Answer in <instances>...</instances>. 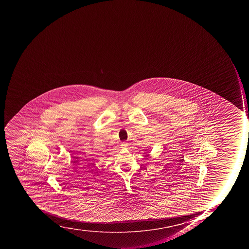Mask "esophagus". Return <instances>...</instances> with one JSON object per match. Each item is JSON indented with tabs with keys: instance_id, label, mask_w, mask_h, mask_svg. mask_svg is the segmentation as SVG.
Here are the masks:
<instances>
[{
	"instance_id": "esophagus-1",
	"label": "esophagus",
	"mask_w": 249,
	"mask_h": 249,
	"mask_svg": "<svg viewBox=\"0 0 249 249\" xmlns=\"http://www.w3.org/2000/svg\"><path fill=\"white\" fill-rule=\"evenodd\" d=\"M122 148H123V149H126V148H127V142H124L122 143Z\"/></svg>"
}]
</instances>
